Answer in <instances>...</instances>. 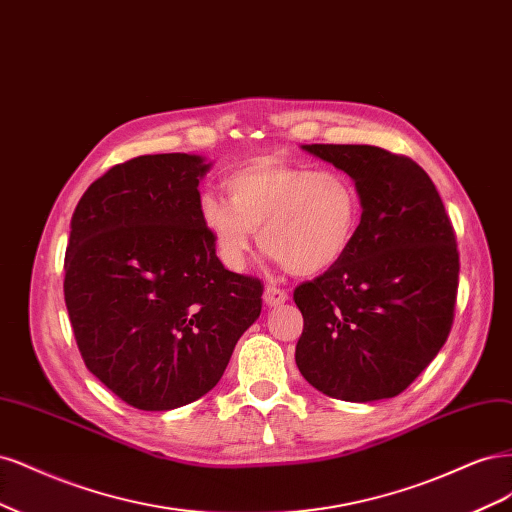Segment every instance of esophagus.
I'll list each match as a JSON object with an SVG mask.
<instances>
[{"label":"esophagus","instance_id":"esophagus-1","mask_svg":"<svg viewBox=\"0 0 512 512\" xmlns=\"http://www.w3.org/2000/svg\"><path fill=\"white\" fill-rule=\"evenodd\" d=\"M287 300H289V293L285 289H280V287L268 285L266 291H263V302H266L268 306H280V304H285Z\"/></svg>","mask_w":512,"mask_h":512}]
</instances>
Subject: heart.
Wrapping results in <instances>:
<instances>
[{"mask_svg": "<svg viewBox=\"0 0 512 512\" xmlns=\"http://www.w3.org/2000/svg\"><path fill=\"white\" fill-rule=\"evenodd\" d=\"M227 200L204 195L202 223L229 268H244L253 232L276 261L298 276L329 270L349 249L359 225V193L336 170L253 159L223 180Z\"/></svg>", "mask_w": 512, "mask_h": 512, "instance_id": "1", "label": "heart"}]
</instances>
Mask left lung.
I'll use <instances>...</instances> for the list:
<instances>
[{"mask_svg":"<svg viewBox=\"0 0 512 512\" xmlns=\"http://www.w3.org/2000/svg\"><path fill=\"white\" fill-rule=\"evenodd\" d=\"M302 148L349 174L364 210L340 261L293 291L304 317L295 364L329 398H395L451 332L459 285L451 219L410 157L368 144Z\"/></svg>","mask_w":512,"mask_h":512,"instance_id":"1","label":"left lung"}]
</instances>
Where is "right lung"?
Here are the masks:
<instances>
[{"label":"right lung","mask_w":512,"mask_h":512,"mask_svg":"<svg viewBox=\"0 0 512 512\" xmlns=\"http://www.w3.org/2000/svg\"><path fill=\"white\" fill-rule=\"evenodd\" d=\"M210 163L142 155L80 197L63 295L91 374L138 410L200 400L261 312L263 285L225 270L200 214Z\"/></svg>","instance_id":"add662e5"}]
</instances>
